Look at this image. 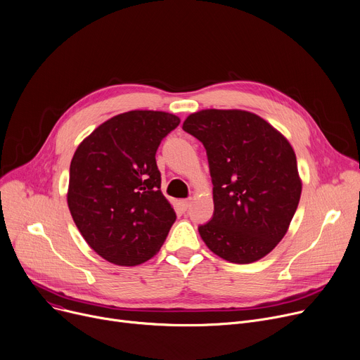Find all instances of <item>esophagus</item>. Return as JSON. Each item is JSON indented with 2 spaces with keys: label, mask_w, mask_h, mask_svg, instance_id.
<instances>
[{
  "label": "esophagus",
  "mask_w": 360,
  "mask_h": 360,
  "mask_svg": "<svg viewBox=\"0 0 360 360\" xmlns=\"http://www.w3.org/2000/svg\"><path fill=\"white\" fill-rule=\"evenodd\" d=\"M179 204H181V207H182V210H184V212H186L188 209H190V205H191V198L182 200Z\"/></svg>",
  "instance_id": "obj_1"
}]
</instances>
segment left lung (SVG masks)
Listing matches in <instances>:
<instances>
[{
  "mask_svg": "<svg viewBox=\"0 0 360 360\" xmlns=\"http://www.w3.org/2000/svg\"><path fill=\"white\" fill-rule=\"evenodd\" d=\"M202 143L213 182L214 213L198 228L212 252L250 264L286 235L302 193L296 155L266 120L240 109H204L184 121Z\"/></svg>",
  "mask_w": 360,
  "mask_h": 360,
  "instance_id": "1",
  "label": "left lung"
}]
</instances>
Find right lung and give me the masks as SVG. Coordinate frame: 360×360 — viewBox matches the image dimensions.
<instances>
[{
  "instance_id": "right-lung-1",
  "label": "right lung",
  "mask_w": 360,
  "mask_h": 360,
  "mask_svg": "<svg viewBox=\"0 0 360 360\" xmlns=\"http://www.w3.org/2000/svg\"><path fill=\"white\" fill-rule=\"evenodd\" d=\"M181 120L129 110L86 137L70 165L68 209L89 247L117 266L155 257L176 219L160 191L156 151Z\"/></svg>"
}]
</instances>
